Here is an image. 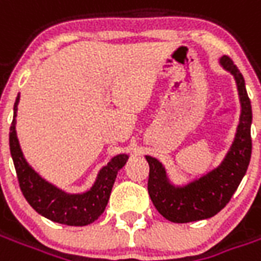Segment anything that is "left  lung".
Here are the masks:
<instances>
[{
  "label": "left lung",
  "instance_id": "8db88e82",
  "mask_svg": "<svg viewBox=\"0 0 261 261\" xmlns=\"http://www.w3.org/2000/svg\"><path fill=\"white\" fill-rule=\"evenodd\" d=\"M219 64L233 75L241 102V117L235 138L224 161L187 185L176 186L168 177L166 169L156 158L145 156L149 164L148 193L158 213L170 222L186 224L214 217L229 202L243 176L252 155V105L247 96L243 75L228 56Z\"/></svg>",
  "mask_w": 261,
  "mask_h": 261
}]
</instances>
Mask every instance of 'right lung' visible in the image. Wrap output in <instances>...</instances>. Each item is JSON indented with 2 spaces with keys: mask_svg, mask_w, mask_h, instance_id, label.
Returning a JSON list of instances; mask_svg holds the SVG:
<instances>
[{
  "mask_svg": "<svg viewBox=\"0 0 261 261\" xmlns=\"http://www.w3.org/2000/svg\"><path fill=\"white\" fill-rule=\"evenodd\" d=\"M18 103H19V95L15 100L14 120L9 128V149L14 161L19 187L26 201L31 204L36 213L53 222L69 225V226H85L92 224L102 215L108 205L117 172L124 166L128 155L119 153L110 159V162L99 170L96 180L88 192L69 194L51 185L50 181L44 180L28 164V161L23 156L15 130Z\"/></svg>",
  "mask_w": 261,
  "mask_h": 261,
  "instance_id": "add662e5",
  "label": "right lung"
}]
</instances>
